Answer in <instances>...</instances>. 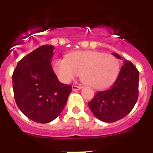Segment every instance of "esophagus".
Here are the masks:
<instances>
[{"label": "esophagus", "instance_id": "obj_1", "mask_svg": "<svg viewBox=\"0 0 153 153\" xmlns=\"http://www.w3.org/2000/svg\"><path fill=\"white\" fill-rule=\"evenodd\" d=\"M81 88H82V86H76V85H73V86H72V90H73L74 91H79V90H80Z\"/></svg>", "mask_w": 153, "mask_h": 153}]
</instances>
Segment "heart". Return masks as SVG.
Instances as JSON below:
<instances>
[{
    "label": "heart",
    "mask_w": 153,
    "mask_h": 153,
    "mask_svg": "<svg viewBox=\"0 0 153 153\" xmlns=\"http://www.w3.org/2000/svg\"><path fill=\"white\" fill-rule=\"evenodd\" d=\"M53 70L62 82L68 83L78 74H81L84 83L100 89L116 79L120 71V62L111 54L92 51H74L66 59H55Z\"/></svg>",
    "instance_id": "heart-1"
}]
</instances>
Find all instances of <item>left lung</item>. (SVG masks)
Returning a JSON list of instances; mask_svg holds the SVG:
<instances>
[{
  "instance_id": "8db88e82",
  "label": "left lung",
  "mask_w": 153,
  "mask_h": 153,
  "mask_svg": "<svg viewBox=\"0 0 153 153\" xmlns=\"http://www.w3.org/2000/svg\"><path fill=\"white\" fill-rule=\"evenodd\" d=\"M117 59L120 55L113 53ZM139 71L126 60L116 81L106 90L97 91L88 105L100 121L111 123L123 118L133 109L138 98Z\"/></svg>"
}]
</instances>
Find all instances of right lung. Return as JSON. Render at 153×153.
I'll list each match as a JSON object with an SVG mask.
<instances>
[{"label": "right lung", "mask_w": 153, "mask_h": 153, "mask_svg": "<svg viewBox=\"0 0 153 153\" xmlns=\"http://www.w3.org/2000/svg\"><path fill=\"white\" fill-rule=\"evenodd\" d=\"M54 47L43 45L20 59L13 74L14 98L25 116L38 123L55 120L64 108L71 86L61 83L51 67Z\"/></svg>", "instance_id": "obj_1"}]
</instances>
